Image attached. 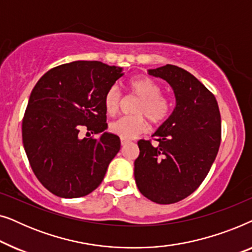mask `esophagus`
<instances>
[{
	"mask_svg": "<svg viewBox=\"0 0 252 252\" xmlns=\"http://www.w3.org/2000/svg\"><path fill=\"white\" fill-rule=\"evenodd\" d=\"M128 143H130V141H129V140H127V139H122V146H123V147H125L126 144H128Z\"/></svg>",
	"mask_w": 252,
	"mask_h": 252,
	"instance_id": "34e87169",
	"label": "esophagus"
}]
</instances>
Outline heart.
<instances>
[{"mask_svg": "<svg viewBox=\"0 0 252 252\" xmlns=\"http://www.w3.org/2000/svg\"><path fill=\"white\" fill-rule=\"evenodd\" d=\"M129 94L139 97L134 106L135 115L122 117L110 125L111 133L122 139H133L147 129V120L155 125H159L168 118L172 111V101L161 93V86L147 75H135L127 82ZM122 105V93L115 87L109 88L104 96V108L110 116H115Z\"/></svg>", "mask_w": 252, "mask_h": 252, "instance_id": "obj_1", "label": "heart"}]
</instances>
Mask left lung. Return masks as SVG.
<instances>
[{
    "label": "left lung",
    "instance_id": "1",
    "mask_svg": "<svg viewBox=\"0 0 252 252\" xmlns=\"http://www.w3.org/2000/svg\"><path fill=\"white\" fill-rule=\"evenodd\" d=\"M173 88L177 106L151 140H140L134 177L141 194L158 204H173L192 194L208 175L221 141L215 95L184 68L167 64L149 70Z\"/></svg>",
    "mask_w": 252,
    "mask_h": 252
}]
</instances>
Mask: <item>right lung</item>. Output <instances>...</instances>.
<instances>
[{"label": "right lung", "instance_id": "obj_1", "mask_svg": "<svg viewBox=\"0 0 252 252\" xmlns=\"http://www.w3.org/2000/svg\"><path fill=\"white\" fill-rule=\"evenodd\" d=\"M122 77L120 67L77 61L51 68L31 93L23 144L37 180L58 197L91 194L119 153L115 134L96 139L80 132L84 128L95 135L106 129L105 93Z\"/></svg>", "mask_w": 252, "mask_h": 252}]
</instances>
